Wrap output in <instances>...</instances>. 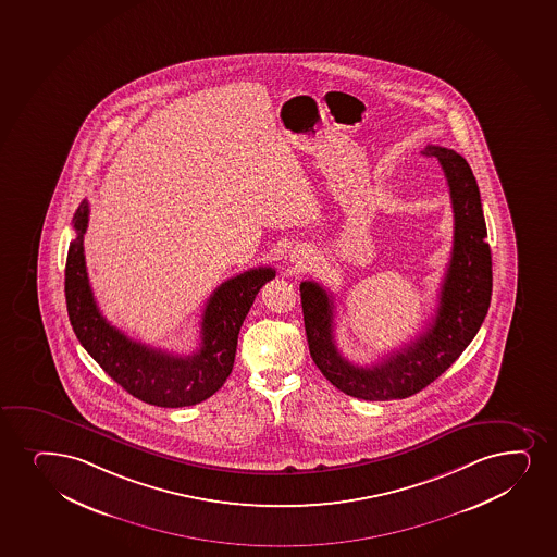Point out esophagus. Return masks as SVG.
<instances>
[{"label": "esophagus", "mask_w": 557, "mask_h": 557, "mask_svg": "<svg viewBox=\"0 0 557 557\" xmlns=\"http://www.w3.org/2000/svg\"><path fill=\"white\" fill-rule=\"evenodd\" d=\"M290 257H293V262H296V264H301V262L308 259V249L296 248L295 251H293V256Z\"/></svg>", "instance_id": "34e87169"}]
</instances>
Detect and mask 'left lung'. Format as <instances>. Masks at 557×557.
<instances>
[{
  "mask_svg": "<svg viewBox=\"0 0 557 557\" xmlns=\"http://www.w3.org/2000/svg\"><path fill=\"white\" fill-rule=\"evenodd\" d=\"M421 154L436 158L442 165L455 218L451 261L440 288L436 314L425 332L374 366H354L335 345L334 298L319 283H300L314 366L337 389L356 399H406L421 392L465 352L491 306L492 256L478 181L465 158L451 149L426 145Z\"/></svg>",
  "mask_w": 557,
  "mask_h": 557,
  "instance_id": "1",
  "label": "left lung"
}]
</instances>
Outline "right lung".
<instances>
[{"label":"right lung","instance_id":"obj_1","mask_svg":"<svg viewBox=\"0 0 557 557\" xmlns=\"http://www.w3.org/2000/svg\"><path fill=\"white\" fill-rule=\"evenodd\" d=\"M87 222L89 203L84 199L73 218L76 238L65 267L66 311L82 347L119 386L147 405L181 408L209 399L233 371L240 326L275 270L259 267L223 282L207 301L201 347L190 356H175L132 341L100 313L84 256Z\"/></svg>","mask_w":557,"mask_h":557}]
</instances>
